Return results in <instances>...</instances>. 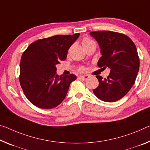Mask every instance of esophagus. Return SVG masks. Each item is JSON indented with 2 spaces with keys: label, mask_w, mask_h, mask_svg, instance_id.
<instances>
[{
  "label": "esophagus",
  "mask_w": 150,
  "mask_h": 150,
  "mask_svg": "<svg viewBox=\"0 0 150 150\" xmlns=\"http://www.w3.org/2000/svg\"><path fill=\"white\" fill-rule=\"evenodd\" d=\"M88 78H89V76L88 75H84V76H80V77H79V79L82 80V81H85L87 80Z\"/></svg>",
  "instance_id": "obj_1"
}]
</instances>
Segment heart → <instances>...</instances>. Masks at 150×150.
<instances>
[{
    "mask_svg": "<svg viewBox=\"0 0 150 150\" xmlns=\"http://www.w3.org/2000/svg\"><path fill=\"white\" fill-rule=\"evenodd\" d=\"M93 42V41H91V39H88V38H84L83 40V41H82V45H83V47H84L86 46V45H89L90 43H91V42ZM83 69H84V68L83 67H81L79 69V70L80 71H83Z\"/></svg>",
    "mask_w": 150,
    "mask_h": 150,
    "instance_id": "1",
    "label": "heart"
}]
</instances>
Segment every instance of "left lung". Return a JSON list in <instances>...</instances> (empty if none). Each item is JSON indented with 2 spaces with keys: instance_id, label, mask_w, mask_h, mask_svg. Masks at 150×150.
Segmentation results:
<instances>
[{
  "instance_id": "obj_1",
  "label": "left lung",
  "mask_w": 150,
  "mask_h": 150,
  "mask_svg": "<svg viewBox=\"0 0 150 150\" xmlns=\"http://www.w3.org/2000/svg\"><path fill=\"white\" fill-rule=\"evenodd\" d=\"M98 42L101 57L97 65L110 69L108 77H96L99 85L93 89L101 101L114 102L122 99L134 85L139 68V59L134 42L126 35L102 30L90 33Z\"/></svg>"
}]
</instances>
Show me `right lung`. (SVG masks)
Wrapping results in <instances>:
<instances>
[{"label":"right lung","instance_id":"1","mask_svg":"<svg viewBox=\"0 0 150 150\" xmlns=\"http://www.w3.org/2000/svg\"><path fill=\"white\" fill-rule=\"evenodd\" d=\"M55 35L32 42L24 52L20 63L19 81L30 103L41 109H52L65 98L73 74L57 75L56 65L65 60L68 50L79 37Z\"/></svg>","mask_w":150,"mask_h":150}]
</instances>
